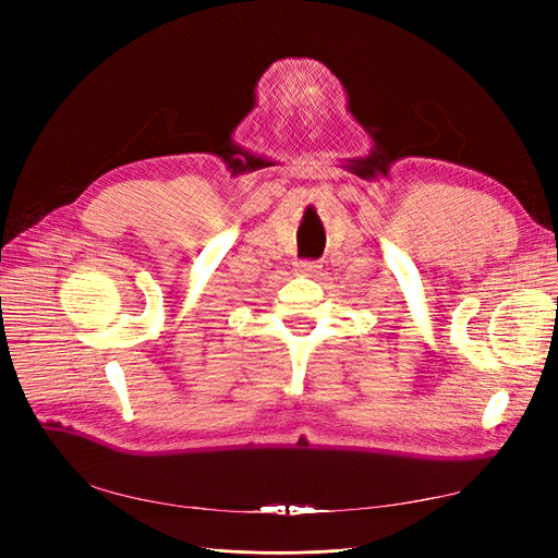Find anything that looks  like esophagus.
Here are the masks:
<instances>
[{"label":"esophagus","mask_w":558,"mask_h":558,"mask_svg":"<svg viewBox=\"0 0 558 558\" xmlns=\"http://www.w3.org/2000/svg\"><path fill=\"white\" fill-rule=\"evenodd\" d=\"M295 272H298L300 277H316V275L320 272V265H318L316 260H300V263L295 265Z\"/></svg>","instance_id":"obj_1"}]
</instances>
